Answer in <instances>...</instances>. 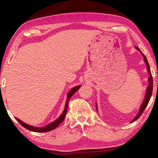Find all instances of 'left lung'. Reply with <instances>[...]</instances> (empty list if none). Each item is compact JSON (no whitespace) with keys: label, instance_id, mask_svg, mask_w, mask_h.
<instances>
[{"label":"left lung","instance_id":"1","mask_svg":"<svg viewBox=\"0 0 158 158\" xmlns=\"http://www.w3.org/2000/svg\"><path fill=\"white\" fill-rule=\"evenodd\" d=\"M81 86H76L73 88V89H72L69 93H68V98H67V100H66V104H65V111L63 113V115H61V116L59 118H58L56 121L53 122V123H51L48 124L47 126H45L44 127H34V126H32V125H29L28 124L25 123H23V121H21L20 119L17 118L15 117V119L17 120V121L19 123L22 125L23 127L26 128L27 130H29L31 131H33V132H48V131H50V130H54L55 128H56L59 124L61 122L63 121V116H65L67 113V111H68V102L69 100H70V98L72 97V95H73V94L74 93H75L77 90H78L79 88Z\"/></svg>","mask_w":158,"mask_h":158}]
</instances>
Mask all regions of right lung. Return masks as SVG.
Wrapping results in <instances>:
<instances>
[{
    "instance_id": "obj_1",
    "label": "right lung",
    "mask_w": 158,
    "mask_h": 158,
    "mask_svg": "<svg viewBox=\"0 0 158 158\" xmlns=\"http://www.w3.org/2000/svg\"><path fill=\"white\" fill-rule=\"evenodd\" d=\"M144 61H145V63L147 65V69H148V72L149 73V77H148V81H149V84L148 85V88H147V90H146V94L145 96V98H144V100L143 102L142 105H141V106L140 108V110L139 111V113L137 114V116L135 118V119L133 120V121H135L136 120H137L140 117V116L141 115V114L143 113L144 109L146 107L147 105L148 104V102L150 100V99H151V95H152V93H153V77H152V74H151V69H150V66H149V64L148 63V60H147L146 58L144 56ZM65 115L63 116V119L64 118H65Z\"/></svg>"
}]
</instances>
